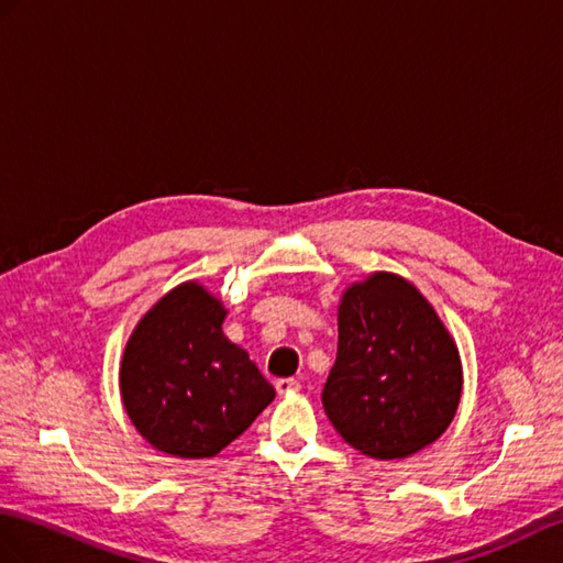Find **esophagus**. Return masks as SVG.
Masks as SVG:
<instances>
[{
    "label": "esophagus",
    "instance_id": "esophagus-1",
    "mask_svg": "<svg viewBox=\"0 0 563 563\" xmlns=\"http://www.w3.org/2000/svg\"><path fill=\"white\" fill-rule=\"evenodd\" d=\"M274 387H277L279 394H294L300 389V382L294 377H284V379H277V385Z\"/></svg>",
    "mask_w": 563,
    "mask_h": 563
}]
</instances>
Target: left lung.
I'll return each instance as SVG.
<instances>
[{
    "mask_svg": "<svg viewBox=\"0 0 563 563\" xmlns=\"http://www.w3.org/2000/svg\"><path fill=\"white\" fill-rule=\"evenodd\" d=\"M461 387L456 341L413 284L375 272L349 286L336 363L322 389L344 442L379 461L416 454L454 420Z\"/></svg>",
    "mask_w": 563,
    "mask_h": 563,
    "instance_id": "left-lung-1",
    "label": "left lung"
}]
</instances>
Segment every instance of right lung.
<instances>
[{"mask_svg": "<svg viewBox=\"0 0 563 563\" xmlns=\"http://www.w3.org/2000/svg\"><path fill=\"white\" fill-rule=\"evenodd\" d=\"M224 318L222 300L186 282L143 314L123 351V408L164 454L217 456L274 399L249 353L224 336Z\"/></svg>", "mask_w": 563, "mask_h": 563, "instance_id": "1", "label": "right lung"}]
</instances>
